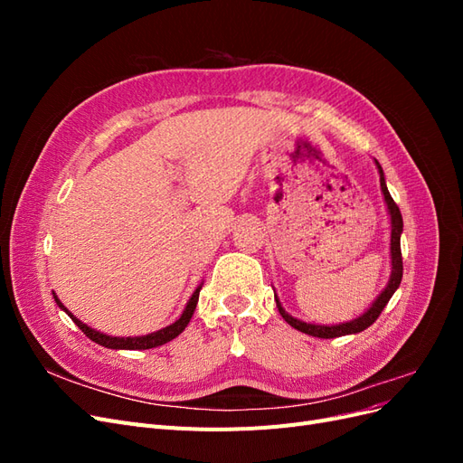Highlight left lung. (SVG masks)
<instances>
[{"mask_svg": "<svg viewBox=\"0 0 463 463\" xmlns=\"http://www.w3.org/2000/svg\"><path fill=\"white\" fill-rule=\"evenodd\" d=\"M376 162V160H374ZM378 174H381V189L384 194V203L388 206V214H390V223H392V233H390V259H392V274L388 279V286L383 289L381 296L374 299V303L369 307V309L363 313L361 317L349 320V322H342V325H332V326H325V325H311V322H303L299 318H293L291 315L286 313V309L279 303V299L276 298V307L279 315L284 317V320L288 322L289 326H293L299 332H305L309 335H315V338H338V335H347V334H357L363 332L365 328H369L373 322L378 318V315L383 313V309L386 307V303L390 301V298L394 296V291L400 288L402 282V274H403V262H402V249H400V235L403 232V220H402V213L398 204L394 203V199L390 197L388 187H386V179H384V172L381 164L376 162Z\"/></svg>", "mask_w": 463, "mask_h": 463, "instance_id": "obj_1", "label": "left lung"}]
</instances>
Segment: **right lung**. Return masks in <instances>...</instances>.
Instances as JSON below:
<instances>
[{"instance_id": "right-lung-1", "label": "right lung", "mask_w": 463, "mask_h": 463, "mask_svg": "<svg viewBox=\"0 0 463 463\" xmlns=\"http://www.w3.org/2000/svg\"><path fill=\"white\" fill-rule=\"evenodd\" d=\"M203 286H199L197 289H194V293L191 296V299L187 301V307L184 309V313H181V317L174 322V325L165 326L158 332H152V334H146V335H128V338H119V335H108V334H102L98 332L90 326H87L85 322H80L71 311H67V307L58 299V296L53 293V299L55 303L60 305V309H63L69 317H71V320L75 322V325L87 334V338H90L92 342L100 344L104 347H109V349H152V347H158V345H164L167 342H172L175 335H179L181 332L185 330V326L189 325V320L194 313V309H197V301H199V291H201Z\"/></svg>"}]
</instances>
